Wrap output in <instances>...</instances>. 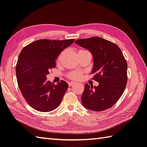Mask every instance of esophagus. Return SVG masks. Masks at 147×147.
Returning a JSON list of instances; mask_svg holds the SVG:
<instances>
[{"label": "esophagus", "instance_id": "esophagus-1", "mask_svg": "<svg viewBox=\"0 0 147 147\" xmlns=\"http://www.w3.org/2000/svg\"><path fill=\"white\" fill-rule=\"evenodd\" d=\"M75 84V83L74 82H69V86H72V85H74Z\"/></svg>", "mask_w": 147, "mask_h": 147}]
</instances>
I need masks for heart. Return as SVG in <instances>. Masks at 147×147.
<instances>
[{"label": "heart", "mask_w": 147, "mask_h": 147, "mask_svg": "<svg viewBox=\"0 0 147 147\" xmlns=\"http://www.w3.org/2000/svg\"><path fill=\"white\" fill-rule=\"evenodd\" d=\"M67 77L70 80H80L83 77V74L81 72H77V71H73L70 72Z\"/></svg>", "instance_id": "b5f03b06"}]
</instances>
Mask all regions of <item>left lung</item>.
<instances>
[{
    "label": "left lung",
    "instance_id": "1",
    "mask_svg": "<svg viewBox=\"0 0 147 147\" xmlns=\"http://www.w3.org/2000/svg\"><path fill=\"white\" fill-rule=\"evenodd\" d=\"M75 42L93 54L92 79L100 83L94 87L85 84L82 96L83 106L94 111L111 108L124 93L127 82V64L121 49L115 43L97 36Z\"/></svg>",
    "mask_w": 147,
    "mask_h": 147
}]
</instances>
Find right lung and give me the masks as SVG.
<instances>
[{
	"label": "right lung",
	"instance_id": "obj_1",
	"mask_svg": "<svg viewBox=\"0 0 147 147\" xmlns=\"http://www.w3.org/2000/svg\"><path fill=\"white\" fill-rule=\"evenodd\" d=\"M74 41V39H39L22 50L16 65L17 83L25 101L33 109L49 112L61 105L68 83L61 80L55 85L47 80L46 75L55 67L58 55Z\"/></svg>",
	"mask_w": 147,
	"mask_h": 147
}]
</instances>
